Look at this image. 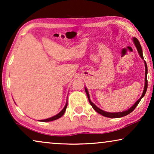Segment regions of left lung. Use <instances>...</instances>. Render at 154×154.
Returning <instances> with one entry per match:
<instances>
[{"label": "left lung", "mask_w": 154, "mask_h": 154, "mask_svg": "<svg viewBox=\"0 0 154 154\" xmlns=\"http://www.w3.org/2000/svg\"><path fill=\"white\" fill-rule=\"evenodd\" d=\"M133 41H134V44H135V45H136L137 49V51L139 52V54H140L141 57H142L143 60H144V57H143V54H142V47H141L140 42H139V41L136 38H134ZM144 63H145V86H144V91H143V93L142 94V96H141V97L139 99V100L137 101L135 103H134V104L133 105V106H132V107H130V108L129 109H128L127 111H123V112H117V113L106 112V111H104L102 110V109H100V108H98V107L95 104H94L93 103L91 102V100H90V99L89 93H88L87 88H85V92H86V94H87L88 100H89L90 104H91L92 108H93L94 110L97 111V112L100 113V114L104 116H105V117L112 118V119H116V118H121V117L125 116H127V115L129 114V113L132 112L134 109L136 108L137 106L139 103H140V102L141 101V100L142 99L143 97L144 96V94H145V93H146V90H147V86H148V81H147V71H148V70H147V65H146V62H145V61H144Z\"/></svg>", "instance_id": "8db88e82"}]
</instances>
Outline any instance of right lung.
<instances>
[{
  "label": "right lung",
  "instance_id": "1",
  "mask_svg": "<svg viewBox=\"0 0 154 154\" xmlns=\"http://www.w3.org/2000/svg\"><path fill=\"white\" fill-rule=\"evenodd\" d=\"M67 104H68V102H66V105H65L64 108L62 109V111H60V113H58V114H57L56 116H54L53 117H51V118H49V119H45V120H42L41 121L43 122H48V121H54V120H57L58 119H60V117H62L63 115H64V113L65 112V111H66V107H67Z\"/></svg>",
  "mask_w": 154,
  "mask_h": 154
}]
</instances>
